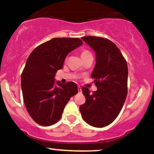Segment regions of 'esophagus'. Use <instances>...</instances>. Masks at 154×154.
I'll return each mask as SVG.
<instances>
[{
  "mask_svg": "<svg viewBox=\"0 0 154 154\" xmlns=\"http://www.w3.org/2000/svg\"><path fill=\"white\" fill-rule=\"evenodd\" d=\"M77 89H78V92L79 93H81V91H82V89H81V88L78 86V88H77Z\"/></svg>",
  "mask_w": 154,
  "mask_h": 154,
  "instance_id": "esophagus-1",
  "label": "esophagus"
}]
</instances>
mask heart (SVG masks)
Wrapping results in <instances>:
<instances>
[{"label":"heart","mask_w":154,"mask_h":154,"mask_svg":"<svg viewBox=\"0 0 154 154\" xmlns=\"http://www.w3.org/2000/svg\"><path fill=\"white\" fill-rule=\"evenodd\" d=\"M88 54H90V53L88 52V51H83L82 52V54H81V56H84V55Z\"/></svg>","instance_id":"obj_1"}]
</instances>
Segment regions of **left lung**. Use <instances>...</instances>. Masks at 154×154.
<instances>
[{"mask_svg": "<svg viewBox=\"0 0 154 154\" xmlns=\"http://www.w3.org/2000/svg\"><path fill=\"white\" fill-rule=\"evenodd\" d=\"M95 53V63L92 72L96 91L88 88L82 91L85 103L79 106L83 119L95 128L113 122L122 110L128 93V68L117 46L108 39L95 36L81 38Z\"/></svg>", "mask_w": 154, "mask_h": 154, "instance_id": "8db88e82", "label": "left lung"}]
</instances>
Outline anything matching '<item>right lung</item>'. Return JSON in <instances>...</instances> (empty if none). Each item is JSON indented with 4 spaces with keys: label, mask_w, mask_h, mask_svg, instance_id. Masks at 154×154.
Masks as SVG:
<instances>
[{
    "label": "right lung",
    "mask_w": 154,
    "mask_h": 154,
    "mask_svg": "<svg viewBox=\"0 0 154 154\" xmlns=\"http://www.w3.org/2000/svg\"><path fill=\"white\" fill-rule=\"evenodd\" d=\"M79 38H53L35 48L28 57L21 77L23 99L28 113L42 126L61 119L65 106L78 92L77 84L55 82L69 53L80 46Z\"/></svg>",
    "instance_id": "1"
}]
</instances>
